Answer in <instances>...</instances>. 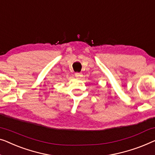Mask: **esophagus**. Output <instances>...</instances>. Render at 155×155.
<instances>
[{
    "instance_id": "obj_1",
    "label": "esophagus",
    "mask_w": 155,
    "mask_h": 155,
    "mask_svg": "<svg viewBox=\"0 0 155 155\" xmlns=\"http://www.w3.org/2000/svg\"><path fill=\"white\" fill-rule=\"evenodd\" d=\"M75 77L77 78H80L82 77V74L80 73H76L75 74Z\"/></svg>"
}]
</instances>
